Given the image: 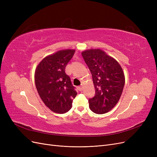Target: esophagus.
<instances>
[{
	"instance_id": "esophagus-1",
	"label": "esophagus",
	"mask_w": 157,
	"mask_h": 157,
	"mask_svg": "<svg viewBox=\"0 0 157 157\" xmlns=\"http://www.w3.org/2000/svg\"><path fill=\"white\" fill-rule=\"evenodd\" d=\"M78 90H80V91H82V89H83V87H82V85H81V86H80L78 87Z\"/></svg>"
}]
</instances>
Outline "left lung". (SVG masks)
I'll use <instances>...</instances> for the list:
<instances>
[{"label": "left lung", "mask_w": 157, "mask_h": 157, "mask_svg": "<svg viewBox=\"0 0 157 157\" xmlns=\"http://www.w3.org/2000/svg\"><path fill=\"white\" fill-rule=\"evenodd\" d=\"M83 59L91 72L95 96L89 99L90 110L104 114L116 105L121 96L125 83L121 66L112 57L100 49L82 52Z\"/></svg>", "instance_id": "8db88e82"}]
</instances>
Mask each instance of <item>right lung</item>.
Instances as JSON below:
<instances>
[{
    "mask_svg": "<svg viewBox=\"0 0 157 157\" xmlns=\"http://www.w3.org/2000/svg\"><path fill=\"white\" fill-rule=\"evenodd\" d=\"M75 52V50L57 52L44 58L35 70L37 92L45 105L56 113L63 114L69 111L77 94L65 71Z\"/></svg>",
    "mask_w": 157,
    "mask_h": 157,
    "instance_id": "obj_1",
    "label": "right lung"
}]
</instances>
